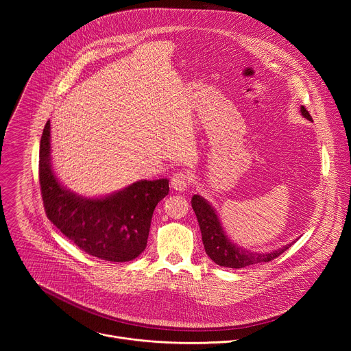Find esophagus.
Returning <instances> with one entry per match:
<instances>
[{
	"label": "esophagus",
	"instance_id": "34e87169",
	"mask_svg": "<svg viewBox=\"0 0 351 351\" xmlns=\"http://www.w3.org/2000/svg\"><path fill=\"white\" fill-rule=\"evenodd\" d=\"M190 183H191V176L186 171H179L173 173V176L171 178V186L179 191L186 190L190 186Z\"/></svg>",
	"mask_w": 351,
	"mask_h": 351
}]
</instances>
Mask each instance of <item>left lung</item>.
Masks as SVG:
<instances>
[{"instance_id": "obj_1", "label": "left lung", "mask_w": 351, "mask_h": 351, "mask_svg": "<svg viewBox=\"0 0 351 351\" xmlns=\"http://www.w3.org/2000/svg\"><path fill=\"white\" fill-rule=\"evenodd\" d=\"M302 114L307 119L313 121L310 112L302 107ZM191 207L195 213L199 230H202L203 243L207 256L218 265L226 268H244L247 265H254L261 263H269L274 258L279 257L283 252L291 245H285L280 250H275L268 254L250 253L243 250L241 247L234 245L223 233L219 219L214 211V208L206 202L203 197L193 195L191 197Z\"/></svg>"}]
</instances>
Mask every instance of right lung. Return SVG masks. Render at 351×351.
Segmentation results:
<instances>
[{
  "label": "right lung",
  "mask_w": 351,
  "mask_h": 351,
  "mask_svg": "<svg viewBox=\"0 0 351 351\" xmlns=\"http://www.w3.org/2000/svg\"><path fill=\"white\" fill-rule=\"evenodd\" d=\"M38 180L47 218L82 252L111 263L137 258L147 245L167 179L141 180L106 198H83L64 189L49 165V121L40 140Z\"/></svg>",
  "instance_id": "right-lung-1"
}]
</instances>
